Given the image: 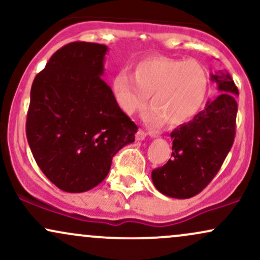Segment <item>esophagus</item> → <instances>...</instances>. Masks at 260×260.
Here are the masks:
<instances>
[{
    "label": "esophagus",
    "mask_w": 260,
    "mask_h": 260,
    "mask_svg": "<svg viewBox=\"0 0 260 260\" xmlns=\"http://www.w3.org/2000/svg\"><path fill=\"white\" fill-rule=\"evenodd\" d=\"M145 137H147V133H145L144 131H142V129H139L138 132L136 133V139L137 140H144Z\"/></svg>",
    "instance_id": "34e87169"
}]
</instances>
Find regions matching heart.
<instances>
[{
	"mask_svg": "<svg viewBox=\"0 0 260 260\" xmlns=\"http://www.w3.org/2000/svg\"><path fill=\"white\" fill-rule=\"evenodd\" d=\"M209 90V74L194 59L153 56L133 67V78L126 72L112 79L116 103L127 115L144 111L150 98L148 124L177 127L201 111Z\"/></svg>",
	"mask_w": 260,
	"mask_h": 260,
	"instance_id": "obj_1",
	"label": "heart"
}]
</instances>
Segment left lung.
<instances>
[{
    "instance_id": "8db88e82",
    "label": "left lung",
    "mask_w": 260,
    "mask_h": 260,
    "mask_svg": "<svg viewBox=\"0 0 260 260\" xmlns=\"http://www.w3.org/2000/svg\"><path fill=\"white\" fill-rule=\"evenodd\" d=\"M221 94L188 123L172 131L171 159L153 170L151 180L162 194L187 199L215 177L235 140L238 89L228 72L211 74Z\"/></svg>"
}]
</instances>
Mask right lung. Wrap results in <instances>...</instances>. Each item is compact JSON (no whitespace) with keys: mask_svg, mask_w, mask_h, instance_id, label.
<instances>
[{"mask_svg":"<svg viewBox=\"0 0 260 260\" xmlns=\"http://www.w3.org/2000/svg\"><path fill=\"white\" fill-rule=\"evenodd\" d=\"M106 45L76 41L57 50L30 90L26 138L44 175L70 193L105 180L112 157L138 127L104 82Z\"/></svg>","mask_w":260,"mask_h":260,"instance_id":"add662e5","label":"right lung"}]
</instances>
